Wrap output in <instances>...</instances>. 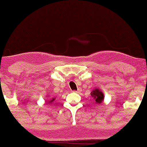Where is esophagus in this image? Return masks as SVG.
<instances>
[{
	"mask_svg": "<svg viewBox=\"0 0 147 147\" xmlns=\"http://www.w3.org/2000/svg\"><path fill=\"white\" fill-rule=\"evenodd\" d=\"M80 91H81V88H78L77 90H74V92H80Z\"/></svg>",
	"mask_w": 147,
	"mask_h": 147,
	"instance_id": "34e87169",
	"label": "esophagus"
}]
</instances>
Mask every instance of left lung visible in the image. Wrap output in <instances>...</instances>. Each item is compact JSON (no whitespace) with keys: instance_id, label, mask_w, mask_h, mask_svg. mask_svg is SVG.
I'll use <instances>...</instances> for the list:
<instances>
[{"instance_id":"8db88e82","label":"left lung","mask_w":147,"mask_h":147,"mask_svg":"<svg viewBox=\"0 0 147 147\" xmlns=\"http://www.w3.org/2000/svg\"><path fill=\"white\" fill-rule=\"evenodd\" d=\"M91 96L94 98L96 103H99V104L102 102L103 99H104V94H103L102 92L100 91L98 88L93 90V91L91 92Z\"/></svg>"}]
</instances>
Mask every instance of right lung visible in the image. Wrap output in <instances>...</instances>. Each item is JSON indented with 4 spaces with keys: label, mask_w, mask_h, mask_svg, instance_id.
Here are the masks:
<instances>
[{
    "label": "right lung",
    "mask_w": 147,
    "mask_h": 147,
    "mask_svg": "<svg viewBox=\"0 0 147 147\" xmlns=\"http://www.w3.org/2000/svg\"><path fill=\"white\" fill-rule=\"evenodd\" d=\"M54 100H55V98H53V100H51L50 101V102H52V101H53Z\"/></svg>",
    "instance_id": "1"
}]
</instances>
